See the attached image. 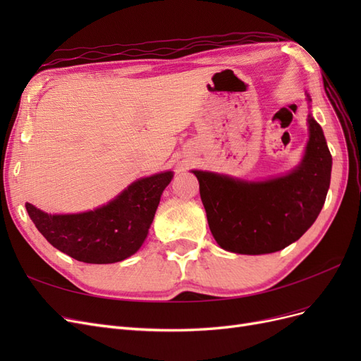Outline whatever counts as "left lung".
Wrapping results in <instances>:
<instances>
[{"mask_svg":"<svg viewBox=\"0 0 361 361\" xmlns=\"http://www.w3.org/2000/svg\"><path fill=\"white\" fill-rule=\"evenodd\" d=\"M307 101L312 102L307 94ZM301 162L281 176L244 180L191 170L200 185L207 224L216 244L238 255H268L290 245L318 218L330 188L331 154L321 125L307 117Z\"/></svg>","mask_w":361,"mask_h":361,"instance_id":"8db88e82","label":"left lung"}]
</instances>
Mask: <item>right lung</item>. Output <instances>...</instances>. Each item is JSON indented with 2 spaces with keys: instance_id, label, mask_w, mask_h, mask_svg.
Instances as JSON below:
<instances>
[{
  "instance_id": "obj_1",
  "label": "right lung",
  "mask_w": 361,
  "mask_h": 361,
  "mask_svg": "<svg viewBox=\"0 0 361 361\" xmlns=\"http://www.w3.org/2000/svg\"><path fill=\"white\" fill-rule=\"evenodd\" d=\"M173 171L137 179L117 197L80 214H47L25 203L31 221L47 241L85 264H116L143 245Z\"/></svg>"
}]
</instances>
